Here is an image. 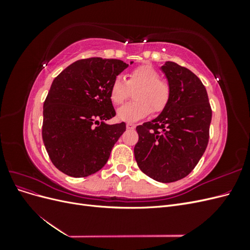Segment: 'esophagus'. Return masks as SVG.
Returning a JSON list of instances; mask_svg holds the SVG:
<instances>
[{
	"label": "esophagus",
	"mask_w": 250,
	"mask_h": 250,
	"mask_svg": "<svg viewBox=\"0 0 250 250\" xmlns=\"http://www.w3.org/2000/svg\"><path fill=\"white\" fill-rule=\"evenodd\" d=\"M126 127H127V129H134L135 125L132 124V123H127V124H126Z\"/></svg>",
	"instance_id": "obj_1"
}]
</instances>
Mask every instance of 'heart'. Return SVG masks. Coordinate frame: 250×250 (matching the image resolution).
<instances>
[{
    "label": "heart",
    "instance_id": "obj_1",
    "mask_svg": "<svg viewBox=\"0 0 250 250\" xmlns=\"http://www.w3.org/2000/svg\"><path fill=\"white\" fill-rule=\"evenodd\" d=\"M133 102L127 103L117 111L119 120L137 122L149 116L151 111L161 112L169 102L171 88L168 81L161 79V74L151 65H142L127 74V80L117 76L109 87V98L120 105L129 98L131 90Z\"/></svg>",
    "mask_w": 250,
    "mask_h": 250
}]
</instances>
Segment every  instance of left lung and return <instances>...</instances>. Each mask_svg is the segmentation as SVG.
<instances>
[{"mask_svg":"<svg viewBox=\"0 0 250 250\" xmlns=\"http://www.w3.org/2000/svg\"><path fill=\"white\" fill-rule=\"evenodd\" d=\"M161 70L170 99L158 117L137 127L134 157L149 177L173 183L188 175L206 151L211 109L207 89L193 72L172 62Z\"/></svg>","mask_w":250,"mask_h":250,"instance_id":"8db88e82","label":"left lung"}]
</instances>
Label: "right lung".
I'll use <instances>...</instances> for the list:
<instances>
[{"label":"right lung","mask_w":250,"mask_h":250,"mask_svg":"<svg viewBox=\"0 0 250 250\" xmlns=\"http://www.w3.org/2000/svg\"><path fill=\"white\" fill-rule=\"evenodd\" d=\"M127 66L119 59H81L52 82L43 103L42 141L59 171L85 177L107 163L113 145L126 130L124 122L105 123L116 115L109 87Z\"/></svg>","instance_id":"add662e5"}]
</instances>
